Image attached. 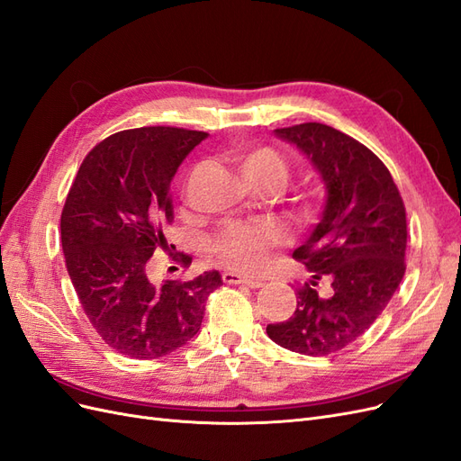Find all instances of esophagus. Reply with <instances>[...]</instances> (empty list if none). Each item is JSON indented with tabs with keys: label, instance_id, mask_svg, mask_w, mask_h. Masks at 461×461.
Instances as JSON below:
<instances>
[{
	"label": "esophagus",
	"instance_id": "34e87169",
	"mask_svg": "<svg viewBox=\"0 0 461 461\" xmlns=\"http://www.w3.org/2000/svg\"><path fill=\"white\" fill-rule=\"evenodd\" d=\"M222 281H225L227 285H244L248 288H261L263 286L261 278L246 276V275L234 273V271H225V273H222Z\"/></svg>",
	"mask_w": 461,
	"mask_h": 461
}]
</instances>
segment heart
<instances>
[{
  "instance_id": "heart-1",
  "label": "heart",
  "mask_w": 461,
  "mask_h": 461,
  "mask_svg": "<svg viewBox=\"0 0 461 461\" xmlns=\"http://www.w3.org/2000/svg\"><path fill=\"white\" fill-rule=\"evenodd\" d=\"M234 163L244 180H259L278 186L288 175L285 158L273 148H239L232 153ZM313 203L310 198H298L294 215L300 221H310L313 215ZM281 240V230L271 222L261 225H232L213 236L212 254L222 265L236 271H256L267 256L269 248Z\"/></svg>"
}]
</instances>
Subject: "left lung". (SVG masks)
<instances>
[{
  "label": "left lung",
  "instance_id": "left-lung-1",
  "mask_svg": "<svg viewBox=\"0 0 461 461\" xmlns=\"http://www.w3.org/2000/svg\"><path fill=\"white\" fill-rule=\"evenodd\" d=\"M312 163L327 198L321 221L294 256L312 273L298 290L296 312L267 325L273 342L305 356H329L357 340L383 313L406 273V207L384 163L329 124L276 129ZM331 290L319 297V277Z\"/></svg>",
  "mask_w": 461,
  "mask_h": 461
}]
</instances>
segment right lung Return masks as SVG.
Segmentation results:
<instances>
[{
	"instance_id": "add662e5",
	"label": "right lung",
	"mask_w": 461,
	"mask_h": 461,
	"mask_svg": "<svg viewBox=\"0 0 461 461\" xmlns=\"http://www.w3.org/2000/svg\"><path fill=\"white\" fill-rule=\"evenodd\" d=\"M207 132L144 127L111 134L82 161L61 213V244L82 310L115 352L153 359L196 337L219 271L151 283L148 261L173 221L171 180ZM186 259V258H185Z\"/></svg>"
}]
</instances>
